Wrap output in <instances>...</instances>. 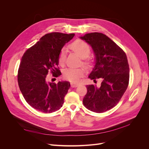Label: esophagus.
Returning a JSON list of instances; mask_svg holds the SVG:
<instances>
[{"instance_id":"obj_1","label":"esophagus","mask_w":149,"mask_h":149,"mask_svg":"<svg viewBox=\"0 0 149 149\" xmlns=\"http://www.w3.org/2000/svg\"><path fill=\"white\" fill-rule=\"evenodd\" d=\"M79 85V84H77V83H71V86L72 88H76V87H78Z\"/></svg>"}]
</instances>
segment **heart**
<instances>
[{
  "label": "heart",
  "mask_w": 149,
  "mask_h": 149,
  "mask_svg": "<svg viewBox=\"0 0 149 149\" xmlns=\"http://www.w3.org/2000/svg\"><path fill=\"white\" fill-rule=\"evenodd\" d=\"M70 48L75 52L81 58H86L90 54V48L88 45L82 40H77L70 45ZM66 52L65 49H62L58 56V61L60 65H63L66 59ZM84 63L87 65L88 63L84 61ZM84 74V70L83 68H68L63 73V78L72 82H78Z\"/></svg>",
  "instance_id": "obj_1"
}]
</instances>
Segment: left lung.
<instances>
[{"instance_id":"obj_1","label":"left lung","mask_w":149,"mask_h":149,"mask_svg":"<svg viewBox=\"0 0 149 149\" xmlns=\"http://www.w3.org/2000/svg\"><path fill=\"white\" fill-rule=\"evenodd\" d=\"M79 38L93 49L95 65L88 78H101L100 87L87 85V94L83 98L88 109L101 113L114 107L119 102L127 88L129 67L125 52L106 35L93 32Z\"/></svg>"}]
</instances>
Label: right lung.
I'll return each instance as SVG.
<instances>
[{
    "label": "right lung",
    "mask_w": 149,
    "mask_h": 149,
    "mask_svg": "<svg viewBox=\"0 0 149 149\" xmlns=\"http://www.w3.org/2000/svg\"><path fill=\"white\" fill-rule=\"evenodd\" d=\"M74 33H47L25 52L18 71V83L22 95L30 106L45 113L59 110L70 88L68 81L48 82L50 70L55 77L60 76L58 56L62 48Z\"/></svg>",
    "instance_id": "obj_1"
}]
</instances>
